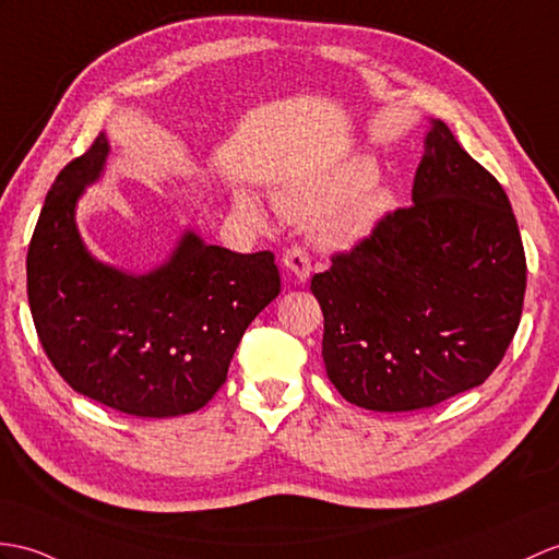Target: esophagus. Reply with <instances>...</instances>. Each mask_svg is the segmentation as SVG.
<instances>
[{
    "label": "esophagus",
    "mask_w": 559,
    "mask_h": 559,
    "mask_svg": "<svg viewBox=\"0 0 559 559\" xmlns=\"http://www.w3.org/2000/svg\"><path fill=\"white\" fill-rule=\"evenodd\" d=\"M283 266L295 281L305 283L309 278V271H311L309 252L302 248V245H297V242L290 245V248L283 252Z\"/></svg>",
    "instance_id": "1"
}]
</instances>
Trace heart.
<instances>
[{
	"label": "heart",
	"mask_w": 559,
	"mask_h": 559,
	"mask_svg": "<svg viewBox=\"0 0 559 559\" xmlns=\"http://www.w3.org/2000/svg\"><path fill=\"white\" fill-rule=\"evenodd\" d=\"M376 174L379 168L369 157H353L288 194L285 206L297 216H317L321 238L329 245H353L373 233L395 206V194L373 183ZM238 204L245 214L257 216V204L248 194H240Z\"/></svg>",
	"instance_id": "obj_1"
}]
</instances>
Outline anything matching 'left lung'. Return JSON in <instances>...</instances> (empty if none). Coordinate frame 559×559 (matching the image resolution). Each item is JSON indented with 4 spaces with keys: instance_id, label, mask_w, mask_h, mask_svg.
<instances>
[{
    "instance_id": "1",
    "label": "left lung",
    "mask_w": 559,
    "mask_h": 559,
    "mask_svg": "<svg viewBox=\"0 0 559 559\" xmlns=\"http://www.w3.org/2000/svg\"><path fill=\"white\" fill-rule=\"evenodd\" d=\"M412 200L311 278L329 379L373 412L426 409L481 385L524 307L508 194L443 121L426 135Z\"/></svg>"
}]
</instances>
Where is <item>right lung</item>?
I'll list each match as a JSON object with an SVG mask.
<instances>
[{"label": "right lung", "mask_w": 559, "mask_h": 559, "mask_svg": "<svg viewBox=\"0 0 559 559\" xmlns=\"http://www.w3.org/2000/svg\"><path fill=\"white\" fill-rule=\"evenodd\" d=\"M99 133L51 183L28 248V302L51 367L131 417H178L226 383L245 329L281 293L274 252L238 254L186 233L166 264L128 276L90 257L75 202L97 180Z\"/></svg>", "instance_id": "right-lung-1"}]
</instances>
